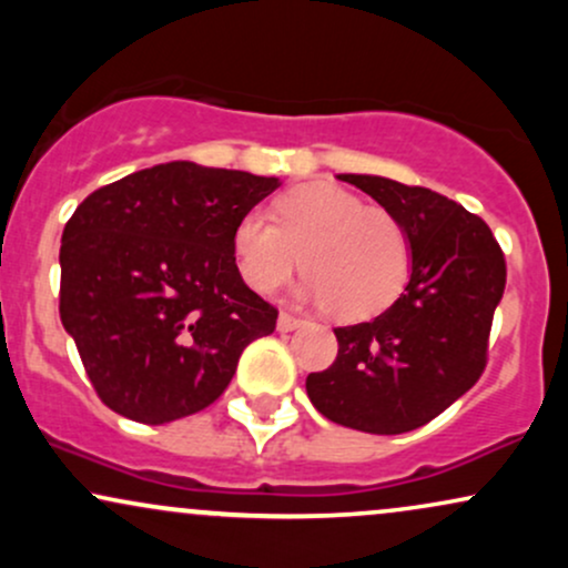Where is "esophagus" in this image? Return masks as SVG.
<instances>
[{
    "label": "esophagus",
    "mask_w": 568,
    "mask_h": 568,
    "mask_svg": "<svg viewBox=\"0 0 568 568\" xmlns=\"http://www.w3.org/2000/svg\"><path fill=\"white\" fill-rule=\"evenodd\" d=\"M302 321H298L296 315H291V312H280L277 317V331H283V334H288V331H296Z\"/></svg>",
    "instance_id": "1"
}]
</instances>
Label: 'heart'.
I'll list each match as a JSON object with an SVG mask.
<instances>
[{"instance_id":"heart-1","label":"heart","mask_w":568,"mask_h":568,"mask_svg":"<svg viewBox=\"0 0 568 568\" xmlns=\"http://www.w3.org/2000/svg\"><path fill=\"white\" fill-rule=\"evenodd\" d=\"M272 217L247 211L232 230L234 266L251 291L270 296L302 262V296L336 321H366L400 296L410 240L387 207L334 184H302L280 194Z\"/></svg>"}]
</instances>
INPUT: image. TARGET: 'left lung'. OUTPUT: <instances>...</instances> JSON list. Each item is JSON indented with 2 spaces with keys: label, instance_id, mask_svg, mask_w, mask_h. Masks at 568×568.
<instances>
[{
  "label": "left lung",
  "instance_id": "obj_1",
  "mask_svg": "<svg viewBox=\"0 0 568 568\" xmlns=\"http://www.w3.org/2000/svg\"><path fill=\"white\" fill-rule=\"evenodd\" d=\"M395 213L410 240L406 293L371 323L334 328L338 355L306 376L325 419L374 435L427 425L486 368L505 253L480 216L425 186L382 175H338Z\"/></svg>",
  "mask_w": 568,
  "mask_h": 568
}]
</instances>
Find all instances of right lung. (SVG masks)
<instances>
[{"mask_svg":"<svg viewBox=\"0 0 568 568\" xmlns=\"http://www.w3.org/2000/svg\"><path fill=\"white\" fill-rule=\"evenodd\" d=\"M280 179L165 162L95 189L61 237V323L98 397L141 425L211 406L277 310L232 258L240 216Z\"/></svg>","mask_w":568,"mask_h":568,"instance_id":"obj_1","label":"right lung"}]
</instances>
